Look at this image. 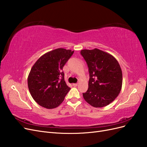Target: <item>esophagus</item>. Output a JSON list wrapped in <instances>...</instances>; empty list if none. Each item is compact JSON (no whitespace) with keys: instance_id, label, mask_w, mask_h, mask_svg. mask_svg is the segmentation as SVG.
Returning a JSON list of instances; mask_svg holds the SVG:
<instances>
[{"instance_id":"esophagus-1","label":"esophagus","mask_w":147,"mask_h":147,"mask_svg":"<svg viewBox=\"0 0 147 147\" xmlns=\"http://www.w3.org/2000/svg\"><path fill=\"white\" fill-rule=\"evenodd\" d=\"M72 85H73L74 86H77L78 85V83H73Z\"/></svg>"}]
</instances>
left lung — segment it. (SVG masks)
<instances>
[{
	"instance_id": "8db88e82",
	"label": "left lung",
	"mask_w": 147,
	"mask_h": 147,
	"mask_svg": "<svg viewBox=\"0 0 147 147\" xmlns=\"http://www.w3.org/2000/svg\"><path fill=\"white\" fill-rule=\"evenodd\" d=\"M80 53L86 62L90 73L88 89L83 93V98L94 107L107 106L121 91V67L112 55L97 48L83 50Z\"/></svg>"
}]
</instances>
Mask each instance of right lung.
<instances>
[{
  "label": "right lung",
  "mask_w": 147,
  "mask_h": 147,
  "mask_svg": "<svg viewBox=\"0 0 147 147\" xmlns=\"http://www.w3.org/2000/svg\"><path fill=\"white\" fill-rule=\"evenodd\" d=\"M74 52L61 48L55 49L42 55L31 68L28 88L38 105L52 109L64 101L70 88L67 85L62 70Z\"/></svg>",
  "instance_id": "obj_1"
}]
</instances>
